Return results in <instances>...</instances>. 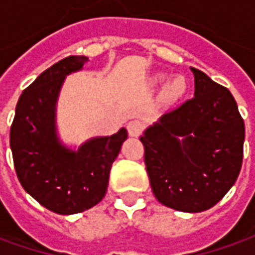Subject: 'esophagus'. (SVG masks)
<instances>
[{"label":"esophagus","mask_w":255,"mask_h":255,"mask_svg":"<svg viewBox=\"0 0 255 255\" xmlns=\"http://www.w3.org/2000/svg\"><path fill=\"white\" fill-rule=\"evenodd\" d=\"M128 132L130 136L133 137H137V136H140L143 132V129H144V125H143L140 121H130V122L128 123Z\"/></svg>","instance_id":"1"}]
</instances>
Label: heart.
<instances>
[{
    "instance_id": "1",
    "label": "heart",
    "mask_w": 255,
    "mask_h": 255,
    "mask_svg": "<svg viewBox=\"0 0 255 255\" xmlns=\"http://www.w3.org/2000/svg\"><path fill=\"white\" fill-rule=\"evenodd\" d=\"M166 81V75H156L153 78V84L160 85ZM186 89V84H184V79L183 78H174L171 79L169 84L164 86V91H163V96L166 101H176L179 99L181 95L184 93Z\"/></svg>"
}]
</instances>
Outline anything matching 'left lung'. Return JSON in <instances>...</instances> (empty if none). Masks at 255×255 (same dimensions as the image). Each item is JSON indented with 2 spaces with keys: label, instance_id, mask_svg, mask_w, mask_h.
Wrapping results in <instances>:
<instances>
[{
  "label": "left lung",
  "instance_id": "1",
  "mask_svg": "<svg viewBox=\"0 0 255 255\" xmlns=\"http://www.w3.org/2000/svg\"><path fill=\"white\" fill-rule=\"evenodd\" d=\"M190 69L194 98L149 126L140 142L154 197L174 210L200 213L237 180L246 129L230 91Z\"/></svg>",
  "mask_w": 255,
  "mask_h": 255
}]
</instances>
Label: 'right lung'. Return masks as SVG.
<instances>
[{
	"label": "right lung",
	"mask_w": 255,
	"mask_h": 255,
	"mask_svg": "<svg viewBox=\"0 0 255 255\" xmlns=\"http://www.w3.org/2000/svg\"><path fill=\"white\" fill-rule=\"evenodd\" d=\"M86 56H68L48 68L25 89L15 108L9 144L24 190L56 214H76L96 206L108 190L112 163L128 139L122 128L112 136L86 140L78 149L61 142L56 103L65 78Z\"/></svg>",
	"instance_id": "obj_1"
}]
</instances>
